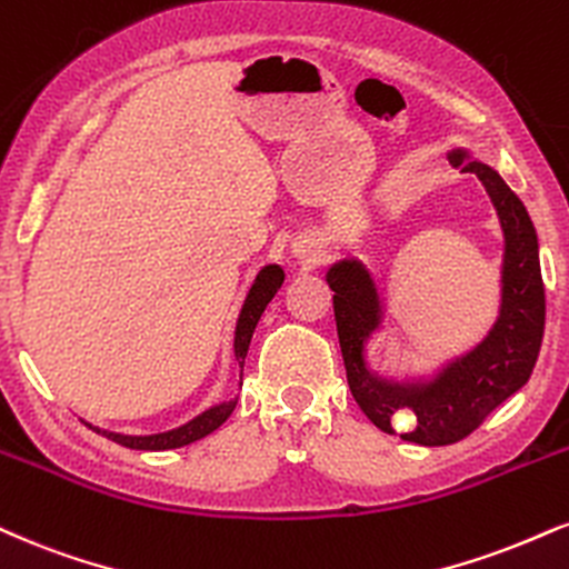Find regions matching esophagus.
I'll return each mask as SVG.
<instances>
[{
  "label": "esophagus",
  "mask_w": 569,
  "mask_h": 569,
  "mask_svg": "<svg viewBox=\"0 0 569 569\" xmlns=\"http://www.w3.org/2000/svg\"><path fill=\"white\" fill-rule=\"evenodd\" d=\"M293 254H297L299 259H310V262H312V259H315V251L310 249V243H293Z\"/></svg>",
  "instance_id": "1"
}]
</instances>
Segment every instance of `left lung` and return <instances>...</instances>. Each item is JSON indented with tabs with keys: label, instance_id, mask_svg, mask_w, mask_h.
Listing matches in <instances>:
<instances>
[{
	"label": "left lung",
	"instance_id": "1",
	"mask_svg": "<svg viewBox=\"0 0 569 569\" xmlns=\"http://www.w3.org/2000/svg\"><path fill=\"white\" fill-rule=\"evenodd\" d=\"M448 159L480 177L503 232L501 305L482 341L429 373L389 376L373 371L368 345L385 331V299L362 259H337L326 270L333 291V315L347 381L362 413L381 432L395 435L392 419L410 410L408 442L450 445L475 432L503 400L522 389L536 368L546 323V291L540 278L538 236L525 203L503 177L467 148H450Z\"/></svg>",
	"mask_w": 569,
	"mask_h": 569
}]
</instances>
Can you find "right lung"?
Instances as JSON below:
<instances>
[{"mask_svg": "<svg viewBox=\"0 0 569 569\" xmlns=\"http://www.w3.org/2000/svg\"><path fill=\"white\" fill-rule=\"evenodd\" d=\"M283 278H286L283 267L276 262L264 264L262 270L254 276V280H251L249 291H246L241 312H238V320H236V337H232V352H236L238 368H241V379H243L246 352H249L251 337H254V328L259 323V318H262L264 307L270 305V299L276 297L280 286H283ZM236 406H238V397H232V400H224V402H217V406L201 410V413L193 416L190 421L180 423V427L167 429V432H156V435H121V432H108V429L92 427L89 421H84V423L89 429H94L98 435L113 440L116 445H124V448L174 450V448H182V445L201 440V437H207L214 432V429L222 427V423L230 419V413L236 410Z\"/></svg>", "mask_w": 569, "mask_h": 569, "instance_id": "1", "label": "right lung"}]
</instances>
